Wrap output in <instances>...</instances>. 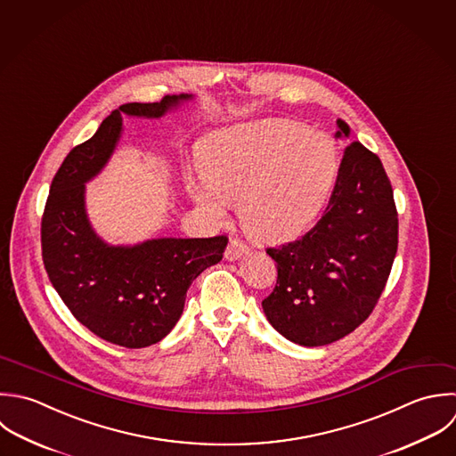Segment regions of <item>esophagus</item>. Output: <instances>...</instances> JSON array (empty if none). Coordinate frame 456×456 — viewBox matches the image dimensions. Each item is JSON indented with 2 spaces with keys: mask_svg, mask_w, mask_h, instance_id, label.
<instances>
[{
  "mask_svg": "<svg viewBox=\"0 0 456 456\" xmlns=\"http://www.w3.org/2000/svg\"><path fill=\"white\" fill-rule=\"evenodd\" d=\"M248 252V247L241 241V240H238V238H232L231 241H229V245H227V248H225V259L227 261H236V259H240L243 254H247Z\"/></svg>",
  "mask_w": 456,
  "mask_h": 456,
  "instance_id": "34e87169",
  "label": "esophagus"
}]
</instances>
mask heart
<instances>
[{"label":"heart","instance_id":"obj_1","mask_svg":"<svg viewBox=\"0 0 456 456\" xmlns=\"http://www.w3.org/2000/svg\"><path fill=\"white\" fill-rule=\"evenodd\" d=\"M195 202L220 220L229 200L241 202L248 231L289 238L305 231L325 206L339 172L334 143L291 120H266L209 138Z\"/></svg>","mask_w":456,"mask_h":456}]
</instances>
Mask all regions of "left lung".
<instances>
[{"label":"left lung","instance_id":"left-lung-1","mask_svg":"<svg viewBox=\"0 0 456 456\" xmlns=\"http://www.w3.org/2000/svg\"><path fill=\"white\" fill-rule=\"evenodd\" d=\"M336 138L350 126L338 118ZM398 250V211L380 158L361 142L343 154L329 206L302 238L266 248L277 284L263 300L286 339L323 346L354 332L373 313Z\"/></svg>","mask_w":456,"mask_h":456}]
</instances>
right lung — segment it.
Instances as JSON below:
<instances>
[{
  "mask_svg": "<svg viewBox=\"0 0 456 456\" xmlns=\"http://www.w3.org/2000/svg\"><path fill=\"white\" fill-rule=\"evenodd\" d=\"M191 95L127 102L95 134L76 145L53 177L40 243L47 277L72 316L97 338L124 348L161 341L181 318L190 284L222 261L227 236L159 238L134 247L106 245L85 213V183L106 165L122 129V113L158 118Z\"/></svg>",
  "mask_w": 456,
  "mask_h": 456,
  "instance_id": "add662e5",
  "label": "right lung"
}]
</instances>
